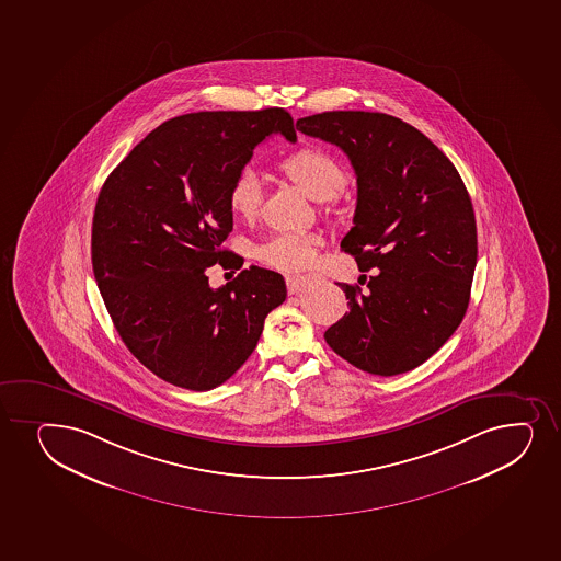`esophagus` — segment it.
<instances>
[{
    "label": "esophagus",
    "instance_id": "34e87169",
    "mask_svg": "<svg viewBox=\"0 0 561 561\" xmlns=\"http://www.w3.org/2000/svg\"><path fill=\"white\" fill-rule=\"evenodd\" d=\"M285 284H287V290H289V295H295L300 290V285H302V279L298 276H287L285 277Z\"/></svg>",
    "mask_w": 561,
    "mask_h": 561
}]
</instances>
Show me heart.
<instances>
[{
  "mask_svg": "<svg viewBox=\"0 0 561 561\" xmlns=\"http://www.w3.org/2000/svg\"><path fill=\"white\" fill-rule=\"evenodd\" d=\"M277 171L316 202H328L348 184V173L337 158L319 147H302L289 152L276 164ZM263 186L252 170L234 175L227 192V205L239 220L250 221L259 215ZM321 239L313 234L279 233L255 250L261 263L284 272H300L316 261Z\"/></svg>",
  "mask_w": 561,
  "mask_h": 561,
  "instance_id": "heart-1",
  "label": "heart"
}]
</instances>
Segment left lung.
I'll return each instance as SVG.
<instances>
[{"instance_id": "left-lung-1", "label": "left lung", "mask_w": 561, "mask_h": 561, "mask_svg": "<svg viewBox=\"0 0 561 561\" xmlns=\"http://www.w3.org/2000/svg\"><path fill=\"white\" fill-rule=\"evenodd\" d=\"M296 130L345 152L358 183L354 227L341 240L359 285L340 284L348 313L324 332L362 371L422 366L459 327L478 263L472 202L459 171L417 128L377 112H324Z\"/></svg>"}]
</instances>
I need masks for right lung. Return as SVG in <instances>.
I'll use <instances>...</instances> for the list:
<instances>
[{"label":"right lung","mask_w":561,"mask_h":561,"mask_svg":"<svg viewBox=\"0 0 561 561\" xmlns=\"http://www.w3.org/2000/svg\"><path fill=\"white\" fill-rule=\"evenodd\" d=\"M272 134L296 141L282 107L179 115L147 134L99 194L91 259L102 300L128 351L170 385H224L287 296L284 276L259 266L220 289L207 277L237 261L221 248L233 231L227 192Z\"/></svg>","instance_id":"add662e5"}]
</instances>
